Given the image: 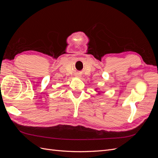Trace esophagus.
Instances as JSON below:
<instances>
[{
    "mask_svg": "<svg viewBox=\"0 0 158 158\" xmlns=\"http://www.w3.org/2000/svg\"><path fill=\"white\" fill-rule=\"evenodd\" d=\"M76 77H78V78H80L81 77V75L80 74H76Z\"/></svg>",
    "mask_w": 158,
    "mask_h": 158,
    "instance_id": "34e87169",
    "label": "esophagus"
}]
</instances>
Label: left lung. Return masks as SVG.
<instances>
[{"label": "left lung", "instance_id": "obj_1", "mask_svg": "<svg viewBox=\"0 0 158 158\" xmlns=\"http://www.w3.org/2000/svg\"><path fill=\"white\" fill-rule=\"evenodd\" d=\"M98 89H99V88H95V92H96V93H97L96 95H100V94H101V93H100L99 91H98Z\"/></svg>", "mask_w": 158, "mask_h": 158}]
</instances>
